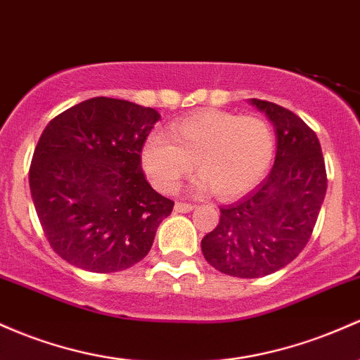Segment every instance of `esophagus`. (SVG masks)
Wrapping results in <instances>:
<instances>
[{"label":"esophagus","mask_w":360,"mask_h":360,"mask_svg":"<svg viewBox=\"0 0 360 360\" xmlns=\"http://www.w3.org/2000/svg\"><path fill=\"white\" fill-rule=\"evenodd\" d=\"M193 208H195V205L183 203V201H176V205H174V210L179 212V213H188V212H191Z\"/></svg>","instance_id":"esophagus-1"}]
</instances>
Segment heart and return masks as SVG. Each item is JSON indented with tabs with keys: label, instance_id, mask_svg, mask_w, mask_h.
Listing matches in <instances>:
<instances>
[{
	"label": "heart",
	"instance_id": "obj_1",
	"mask_svg": "<svg viewBox=\"0 0 360 360\" xmlns=\"http://www.w3.org/2000/svg\"><path fill=\"white\" fill-rule=\"evenodd\" d=\"M169 135L153 133L141 148L145 172L162 193L176 191L196 162V188L232 198L255 188L274 160V129L259 116L205 109L174 121Z\"/></svg>",
	"mask_w": 360,
	"mask_h": 360
}]
</instances>
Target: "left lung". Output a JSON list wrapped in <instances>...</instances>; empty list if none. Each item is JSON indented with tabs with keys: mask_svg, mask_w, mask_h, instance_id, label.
<instances>
[{
	"mask_svg": "<svg viewBox=\"0 0 360 360\" xmlns=\"http://www.w3.org/2000/svg\"><path fill=\"white\" fill-rule=\"evenodd\" d=\"M274 122L276 155L255 191L220 207V220L201 239L205 259L239 278H259L289 264L306 248L326 195V167L318 136L297 114L251 98Z\"/></svg>",
	"mask_w": 360,
	"mask_h": 360,
	"instance_id": "left-lung-1",
	"label": "left lung"
}]
</instances>
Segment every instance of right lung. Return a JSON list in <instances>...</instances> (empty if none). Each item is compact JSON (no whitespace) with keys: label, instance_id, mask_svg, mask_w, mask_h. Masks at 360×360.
<instances>
[{"label":"right lung","instance_id":"obj_1","mask_svg":"<svg viewBox=\"0 0 360 360\" xmlns=\"http://www.w3.org/2000/svg\"><path fill=\"white\" fill-rule=\"evenodd\" d=\"M160 114L94 97L49 121L29 171L44 236L73 266L110 274L148 255L174 201L148 184L141 148Z\"/></svg>","mask_w":360,"mask_h":360}]
</instances>
